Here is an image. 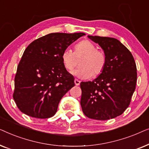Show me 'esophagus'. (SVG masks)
Returning a JSON list of instances; mask_svg holds the SVG:
<instances>
[{
    "mask_svg": "<svg viewBox=\"0 0 149 149\" xmlns=\"http://www.w3.org/2000/svg\"><path fill=\"white\" fill-rule=\"evenodd\" d=\"M80 83H81V81H79V80H78V79H74V84L76 85H80Z\"/></svg>",
    "mask_w": 149,
    "mask_h": 149,
    "instance_id": "obj_1",
    "label": "esophagus"
}]
</instances>
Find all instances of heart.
<instances>
[{
    "label": "heart",
    "instance_id": "obj_1",
    "mask_svg": "<svg viewBox=\"0 0 149 149\" xmlns=\"http://www.w3.org/2000/svg\"><path fill=\"white\" fill-rule=\"evenodd\" d=\"M81 56L79 63L81 67L73 71V74L82 79H88L102 72L106 64L104 53L96 49V46L88 40L79 42L74 47V52L69 49L63 51V64L67 70H72L77 66V58Z\"/></svg>",
    "mask_w": 149,
    "mask_h": 149
}]
</instances>
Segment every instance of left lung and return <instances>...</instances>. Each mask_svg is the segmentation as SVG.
Masks as SVG:
<instances>
[{
  "label": "left lung",
  "mask_w": 149,
  "mask_h": 149,
  "mask_svg": "<svg viewBox=\"0 0 149 149\" xmlns=\"http://www.w3.org/2000/svg\"><path fill=\"white\" fill-rule=\"evenodd\" d=\"M104 50L106 64L92 81L81 82V105L90 119L108 120L121 115L135 91L137 69L131 52L115 38L89 36Z\"/></svg>",
  "instance_id": "8db88e82"
}]
</instances>
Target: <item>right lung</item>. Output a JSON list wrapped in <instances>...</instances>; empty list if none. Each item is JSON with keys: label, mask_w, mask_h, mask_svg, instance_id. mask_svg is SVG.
I'll list each match as a JSON object with an SVG mask.
<instances>
[{"label": "right lung", "mask_w": 149, "mask_h": 149, "mask_svg": "<svg viewBox=\"0 0 149 149\" xmlns=\"http://www.w3.org/2000/svg\"><path fill=\"white\" fill-rule=\"evenodd\" d=\"M85 34L51 33L27 47L18 64L13 93L22 113L38 119L56 114L62 97L74 86V77L63 64L62 54Z\"/></svg>", "instance_id": "1"}]
</instances>
